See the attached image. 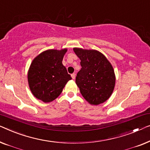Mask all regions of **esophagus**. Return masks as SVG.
Instances as JSON below:
<instances>
[{"label": "esophagus", "instance_id": "esophagus-1", "mask_svg": "<svg viewBox=\"0 0 150 150\" xmlns=\"http://www.w3.org/2000/svg\"><path fill=\"white\" fill-rule=\"evenodd\" d=\"M75 76H76V75L75 74V73H73V74H71V77H72L73 79H75Z\"/></svg>", "mask_w": 150, "mask_h": 150}]
</instances>
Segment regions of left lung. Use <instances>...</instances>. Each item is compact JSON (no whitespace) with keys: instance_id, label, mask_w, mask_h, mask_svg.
I'll list each match as a JSON object with an SVG mask.
<instances>
[{"instance_id":"left-lung-1","label":"left lung","mask_w":150,"mask_h":150,"mask_svg":"<svg viewBox=\"0 0 150 150\" xmlns=\"http://www.w3.org/2000/svg\"><path fill=\"white\" fill-rule=\"evenodd\" d=\"M81 62L75 83L81 95L92 105H98L109 98L114 90L115 75L110 62L95 50L74 47Z\"/></svg>"}]
</instances>
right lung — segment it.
Here are the masks:
<instances>
[{
	"label": "right lung",
	"mask_w": 150,
	"mask_h": 150,
	"mask_svg": "<svg viewBox=\"0 0 150 150\" xmlns=\"http://www.w3.org/2000/svg\"><path fill=\"white\" fill-rule=\"evenodd\" d=\"M67 49L47 50L36 56L28 71L29 88L34 96L44 103L55 100L62 92L71 75L62 64Z\"/></svg>",
	"instance_id": "1"
}]
</instances>
